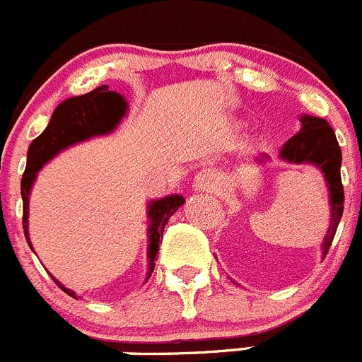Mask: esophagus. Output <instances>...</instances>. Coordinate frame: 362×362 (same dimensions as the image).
<instances>
[{
	"instance_id": "1",
	"label": "esophagus",
	"mask_w": 362,
	"mask_h": 362,
	"mask_svg": "<svg viewBox=\"0 0 362 362\" xmlns=\"http://www.w3.org/2000/svg\"><path fill=\"white\" fill-rule=\"evenodd\" d=\"M215 185H217V179H215L214 172H210V170L199 172V174L195 175V179H194L195 190H201V192L214 190Z\"/></svg>"
}]
</instances>
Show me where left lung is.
<instances>
[{
  "instance_id": "1",
  "label": "left lung",
  "mask_w": 362,
  "mask_h": 362,
  "mask_svg": "<svg viewBox=\"0 0 362 362\" xmlns=\"http://www.w3.org/2000/svg\"><path fill=\"white\" fill-rule=\"evenodd\" d=\"M300 122V132L285 141L280 151V158L291 163H310L323 172L328 192H330V226L323 240L325 257L343 217L344 190L341 183V147L337 144L336 132L327 120L303 115ZM264 159H267L265 154L258 161H264Z\"/></svg>"
}]
</instances>
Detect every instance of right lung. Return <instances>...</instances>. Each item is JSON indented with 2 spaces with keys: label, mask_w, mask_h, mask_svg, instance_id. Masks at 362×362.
Instances as JSON below:
<instances>
[{
  "label": "right lung",
  "mask_w": 362,
  "mask_h": 362,
  "mask_svg": "<svg viewBox=\"0 0 362 362\" xmlns=\"http://www.w3.org/2000/svg\"><path fill=\"white\" fill-rule=\"evenodd\" d=\"M127 112V102L120 93L109 91L107 86H98L97 89L73 97L57 105L53 111L52 120L48 127L39 134L28 147L26 156V168L21 179V195H23V231H25L28 246V195L32 190V185L35 181V175L41 170L46 161L57 156L59 152L68 148L69 145H75L78 141H84L93 136L109 134L115 131L116 125ZM185 203L183 195H168V197L158 199L148 203V271L147 280L154 271L156 255L159 251V240L163 238V230L167 226L168 218L179 210V206ZM53 281L69 294L71 298L78 300V296L73 291L66 289L61 281L53 278Z\"/></svg>",
  "instance_id": "right-lung-1"
}]
</instances>
